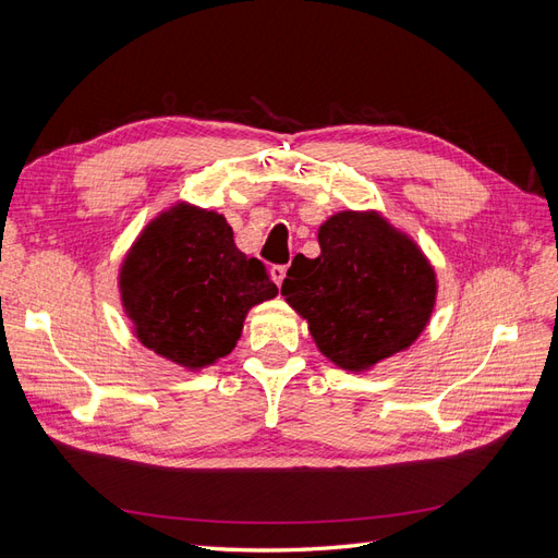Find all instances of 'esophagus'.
I'll return each mask as SVG.
<instances>
[{
  "mask_svg": "<svg viewBox=\"0 0 558 558\" xmlns=\"http://www.w3.org/2000/svg\"><path fill=\"white\" fill-rule=\"evenodd\" d=\"M269 275H272L277 286H281V281L286 277V265H272V267H269Z\"/></svg>",
  "mask_w": 558,
  "mask_h": 558,
  "instance_id": "esophagus-1",
  "label": "esophagus"
}]
</instances>
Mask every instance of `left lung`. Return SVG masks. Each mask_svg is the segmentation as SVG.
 Segmentation results:
<instances>
[{
    "label": "left lung",
    "instance_id": "1",
    "mask_svg": "<svg viewBox=\"0 0 558 558\" xmlns=\"http://www.w3.org/2000/svg\"><path fill=\"white\" fill-rule=\"evenodd\" d=\"M318 258L295 256L281 283L318 351L365 373L412 347L437 295L435 269L414 240L377 211H340L318 228Z\"/></svg>",
    "mask_w": 558,
    "mask_h": 558
}]
</instances>
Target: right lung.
I'll return each mask as SVG.
<instances>
[{
    "label": "right lung",
    "instance_id": "right-lung-1",
    "mask_svg": "<svg viewBox=\"0 0 558 558\" xmlns=\"http://www.w3.org/2000/svg\"><path fill=\"white\" fill-rule=\"evenodd\" d=\"M118 286L137 340L189 369L228 356L248 310L279 293L265 265L234 246L221 214L185 202L142 230Z\"/></svg>",
    "mask_w": 558,
    "mask_h": 558
}]
</instances>
